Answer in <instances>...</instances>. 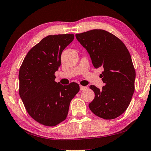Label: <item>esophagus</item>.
Wrapping results in <instances>:
<instances>
[{
    "mask_svg": "<svg viewBox=\"0 0 151 151\" xmlns=\"http://www.w3.org/2000/svg\"><path fill=\"white\" fill-rule=\"evenodd\" d=\"M79 88H80V90L82 91V90H84V89H87V87L82 86V85H80V86H79Z\"/></svg>",
    "mask_w": 151,
    "mask_h": 151,
    "instance_id": "1",
    "label": "esophagus"
}]
</instances>
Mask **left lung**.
I'll return each instance as SVG.
<instances>
[{"mask_svg":"<svg viewBox=\"0 0 151 151\" xmlns=\"http://www.w3.org/2000/svg\"><path fill=\"white\" fill-rule=\"evenodd\" d=\"M89 53L93 66L102 67V89L90 85L95 98L89 107L101 118L112 120L128 107L135 91V71L132 57L120 39L103 29H93L76 35Z\"/></svg>","mask_w":151,"mask_h":151,"instance_id":"8db88e82","label":"left lung"}]
</instances>
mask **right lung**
Listing matches in <instances>:
<instances>
[{
    "label": "right lung",
    "instance_id": "1",
    "mask_svg": "<svg viewBox=\"0 0 151 151\" xmlns=\"http://www.w3.org/2000/svg\"><path fill=\"white\" fill-rule=\"evenodd\" d=\"M73 39V34L48 35L28 52L19 69L20 98L31 117L45 126H56L66 118L79 91L74 82L64 86L55 81L62 51Z\"/></svg>",
    "mask_w": 151,
    "mask_h": 151
}]
</instances>
